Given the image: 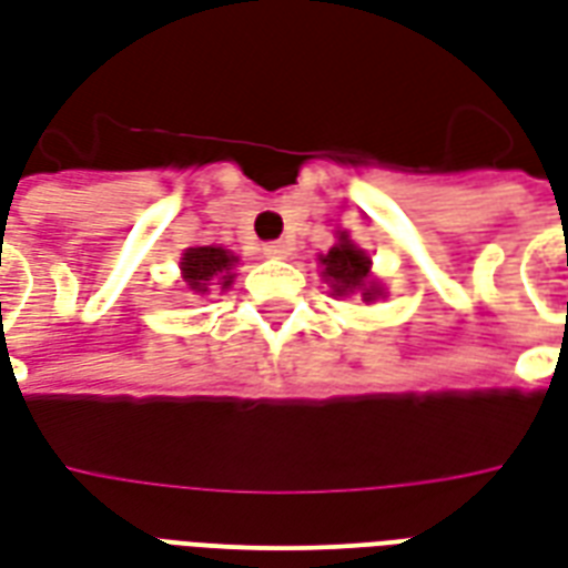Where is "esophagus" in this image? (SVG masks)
Returning a JSON list of instances; mask_svg holds the SVG:
<instances>
[{
  "label": "esophagus",
  "mask_w": 568,
  "mask_h": 568,
  "mask_svg": "<svg viewBox=\"0 0 568 568\" xmlns=\"http://www.w3.org/2000/svg\"><path fill=\"white\" fill-rule=\"evenodd\" d=\"M264 255H267V258H288V255H292V243L288 241L264 243Z\"/></svg>",
  "instance_id": "34e87169"
}]
</instances>
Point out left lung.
Instances as JSON below:
<instances>
[{"label":"left lung","mask_w":568,"mask_h":568,"mask_svg":"<svg viewBox=\"0 0 568 568\" xmlns=\"http://www.w3.org/2000/svg\"><path fill=\"white\" fill-rule=\"evenodd\" d=\"M322 262V276H325L334 295H361V301H376L382 297V288L373 283L369 276V258L367 252L358 250L348 241V234H339V243H334L327 255L318 258Z\"/></svg>","instance_id":"obj_1"}]
</instances>
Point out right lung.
<instances>
[{"mask_svg": "<svg viewBox=\"0 0 568 568\" xmlns=\"http://www.w3.org/2000/svg\"><path fill=\"white\" fill-rule=\"evenodd\" d=\"M234 264L237 255L222 246H189L180 258V271H183V283L192 288L195 295H207L213 285L229 288L234 283Z\"/></svg>", "mask_w": 568, "mask_h": 568, "instance_id": "add662e5", "label": "right lung"}]
</instances>
